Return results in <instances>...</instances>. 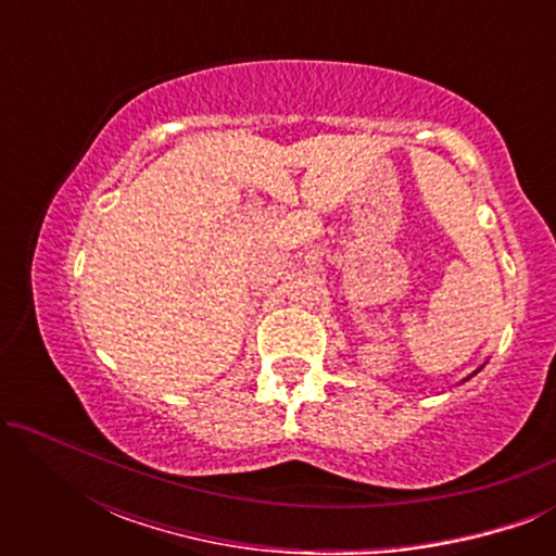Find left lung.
<instances>
[{
    "label": "left lung",
    "instance_id": "left-lung-1",
    "mask_svg": "<svg viewBox=\"0 0 556 556\" xmlns=\"http://www.w3.org/2000/svg\"><path fill=\"white\" fill-rule=\"evenodd\" d=\"M473 375H476V371H473ZM473 375H470V377H473ZM468 379V377H466ZM466 379H463V382H466Z\"/></svg>",
    "mask_w": 556,
    "mask_h": 556
}]
</instances>
